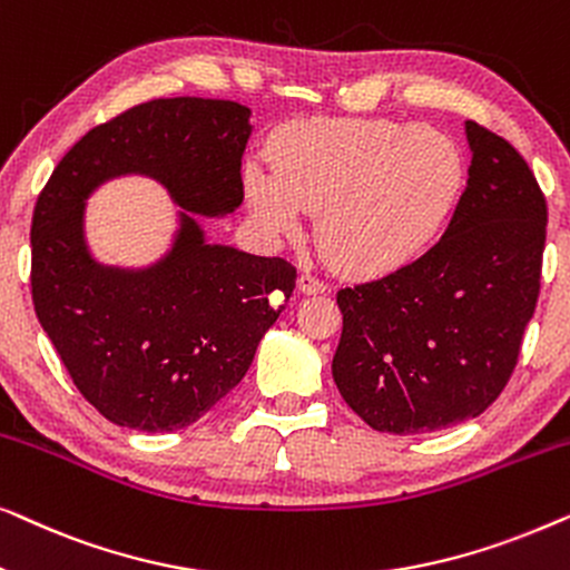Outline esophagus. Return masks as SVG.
Masks as SVG:
<instances>
[{
    "instance_id": "obj_1",
    "label": "esophagus",
    "mask_w": 570,
    "mask_h": 570,
    "mask_svg": "<svg viewBox=\"0 0 570 570\" xmlns=\"http://www.w3.org/2000/svg\"><path fill=\"white\" fill-rule=\"evenodd\" d=\"M298 291L303 295H318V293L330 291V287H326V283H322V279L314 277V275H301L298 277Z\"/></svg>"
}]
</instances>
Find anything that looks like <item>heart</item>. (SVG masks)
Here are the masks:
<instances>
[{"label": "heart", "instance_id": "heart-1", "mask_svg": "<svg viewBox=\"0 0 570 570\" xmlns=\"http://www.w3.org/2000/svg\"><path fill=\"white\" fill-rule=\"evenodd\" d=\"M275 178L248 170L256 225L275 238L318 215V246L350 275H386L423 252L454 213L464 155L446 131L412 124L311 121L272 150Z\"/></svg>", "mask_w": 570, "mask_h": 570}]
</instances>
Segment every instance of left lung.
I'll return each instance as SVG.
<instances>
[{"mask_svg": "<svg viewBox=\"0 0 570 570\" xmlns=\"http://www.w3.org/2000/svg\"><path fill=\"white\" fill-rule=\"evenodd\" d=\"M472 163L443 236L392 275L337 293L332 376L373 431L428 433L503 392L540 295L548 207L527 160L464 121Z\"/></svg>", "mask_w": 570, "mask_h": 570, "instance_id": "1", "label": "left lung"}]
</instances>
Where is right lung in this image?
Masks as SVG:
<instances>
[{
    "instance_id": "obj_1",
    "label": "right lung",
    "mask_w": 570,
    "mask_h": 570,
    "mask_svg": "<svg viewBox=\"0 0 570 570\" xmlns=\"http://www.w3.org/2000/svg\"><path fill=\"white\" fill-rule=\"evenodd\" d=\"M252 131V111L233 100H150L90 129L36 202V316L80 394L116 425L197 423L246 376L291 301V264L209 244L197 217L240 207ZM121 175L153 177L179 205L169 248L145 268L96 261L83 233L87 199Z\"/></svg>"
}]
</instances>
